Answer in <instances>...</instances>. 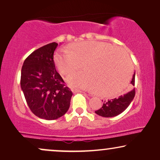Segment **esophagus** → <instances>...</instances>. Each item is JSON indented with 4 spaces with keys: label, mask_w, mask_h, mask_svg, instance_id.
Returning <instances> with one entry per match:
<instances>
[{
    "label": "esophagus",
    "mask_w": 160,
    "mask_h": 160,
    "mask_svg": "<svg viewBox=\"0 0 160 160\" xmlns=\"http://www.w3.org/2000/svg\"><path fill=\"white\" fill-rule=\"evenodd\" d=\"M73 92H74V93H78V92L85 93V92H82L81 90H79V89H74V90H73Z\"/></svg>",
    "instance_id": "1"
}]
</instances>
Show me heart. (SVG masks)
<instances>
[{
	"label": "heart",
	"instance_id": "heart-1",
	"mask_svg": "<svg viewBox=\"0 0 160 160\" xmlns=\"http://www.w3.org/2000/svg\"><path fill=\"white\" fill-rule=\"evenodd\" d=\"M54 63L62 75H68L81 68L84 72L67 78L74 88L95 90L106 97L120 94L132 75V64L123 50L105 42L86 40L72 43L68 50L54 54Z\"/></svg>",
	"mask_w": 160,
	"mask_h": 160
}]
</instances>
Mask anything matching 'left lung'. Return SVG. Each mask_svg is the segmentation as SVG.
<instances>
[{"mask_svg":"<svg viewBox=\"0 0 160 160\" xmlns=\"http://www.w3.org/2000/svg\"><path fill=\"white\" fill-rule=\"evenodd\" d=\"M135 73H134L132 80L131 81V83L133 86H135ZM135 95V88H133L126 94L120 95L118 98L108 100L107 102L104 101L102 107L100 109L95 111V113L104 117H116L122 113L128 107L130 103L132 102Z\"/></svg>","mask_w":160,"mask_h":160,"instance_id":"8db88e82","label":"left lung"}]
</instances>
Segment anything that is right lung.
Segmentation results:
<instances>
[{
  "mask_svg": "<svg viewBox=\"0 0 160 160\" xmlns=\"http://www.w3.org/2000/svg\"><path fill=\"white\" fill-rule=\"evenodd\" d=\"M57 46L53 42L31 53L21 71L20 84L28 105L34 115L47 120L65 114L73 95L55 67Z\"/></svg>",
  "mask_w": 160,
  "mask_h": 160,
  "instance_id": "1",
  "label": "right lung"
}]
</instances>
